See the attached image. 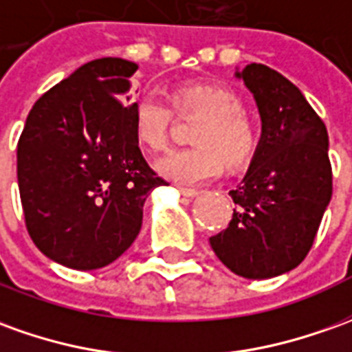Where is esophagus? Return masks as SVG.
<instances>
[{
  "label": "esophagus",
  "mask_w": 352,
  "mask_h": 352,
  "mask_svg": "<svg viewBox=\"0 0 352 352\" xmlns=\"http://www.w3.org/2000/svg\"><path fill=\"white\" fill-rule=\"evenodd\" d=\"M180 193L184 197H197V195H199V191L190 190V188H180Z\"/></svg>",
  "instance_id": "34e87169"
}]
</instances>
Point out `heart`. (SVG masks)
I'll return each instance as SVG.
<instances>
[{
    "label": "heart",
    "mask_w": 352,
    "mask_h": 352,
    "mask_svg": "<svg viewBox=\"0 0 352 352\" xmlns=\"http://www.w3.org/2000/svg\"><path fill=\"white\" fill-rule=\"evenodd\" d=\"M180 113L205 116L193 134L197 147L166 153L157 161V170L166 180L193 188L214 180L224 168L239 166L251 159L256 134L243 115V105L232 89L214 84H184L172 96ZM134 130L140 144L159 151L166 144L170 107L157 91L140 94L132 107Z\"/></svg>",
    "instance_id": "b5f03b06"
}]
</instances>
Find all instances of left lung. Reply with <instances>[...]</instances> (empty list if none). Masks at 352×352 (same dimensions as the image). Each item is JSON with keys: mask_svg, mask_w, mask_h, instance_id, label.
Returning <instances> with one entry per match:
<instances>
[{"mask_svg": "<svg viewBox=\"0 0 352 352\" xmlns=\"http://www.w3.org/2000/svg\"><path fill=\"white\" fill-rule=\"evenodd\" d=\"M261 115V140L243 180L230 191L237 207L210 247L247 280H268L299 266L331 199L326 126L301 89L270 67L236 69Z\"/></svg>", "mask_w": 352, "mask_h": 352, "instance_id": "obj_1", "label": "left lung"}]
</instances>
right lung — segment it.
I'll return each mask as SVG.
<instances>
[{
    "instance_id": "obj_1",
    "label": "right lung",
    "mask_w": 352,
    "mask_h": 352,
    "mask_svg": "<svg viewBox=\"0 0 352 352\" xmlns=\"http://www.w3.org/2000/svg\"><path fill=\"white\" fill-rule=\"evenodd\" d=\"M138 65L101 57L43 94L16 145L24 220L36 247L72 270L115 263L164 186L145 162L128 91Z\"/></svg>"
}]
</instances>
